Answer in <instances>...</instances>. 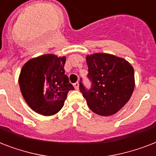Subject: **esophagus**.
<instances>
[{
  "mask_svg": "<svg viewBox=\"0 0 156 156\" xmlns=\"http://www.w3.org/2000/svg\"><path fill=\"white\" fill-rule=\"evenodd\" d=\"M74 88H75V90H78V87H79V84H78V82H75V83H74Z\"/></svg>",
  "mask_w": 156,
  "mask_h": 156,
  "instance_id": "esophagus-1",
  "label": "esophagus"
}]
</instances>
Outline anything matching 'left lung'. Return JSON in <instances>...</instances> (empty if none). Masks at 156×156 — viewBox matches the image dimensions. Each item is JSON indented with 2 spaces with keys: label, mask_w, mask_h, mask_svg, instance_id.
<instances>
[{
  "label": "left lung",
  "mask_w": 156,
  "mask_h": 156,
  "mask_svg": "<svg viewBox=\"0 0 156 156\" xmlns=\"http://www.w3.org/2000/svg\"><path fill=\"white\" fill-rule=\"evenodd\" d=\"M90 89L79 82V90L91 111L110 116L128 102L135 88L134 69L125 59L108 54L87 57Z\"/></svg>",
  "instance_id": "1"
}]
</instances>
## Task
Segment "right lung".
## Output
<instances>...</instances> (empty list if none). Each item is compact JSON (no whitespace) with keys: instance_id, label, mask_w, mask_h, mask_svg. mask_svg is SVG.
Here are the masks:
<instances>
[{"instance_id":"add662e5","label":"right lung","mask_w":156,"mask_h":156,"mask_svg":"<svg viewBox=\"0 0 156 156\" xmlns=\"http://www.w3.org/2000/svg\"><path fill=\"white\" fill-rule=\"evenodd\" d=\"M66 58L45 54L28 61L19 77L25 102L37 113L52 115L60 111L67 94L74 90L65 74Z\"/></svg>"}]
</instances>
